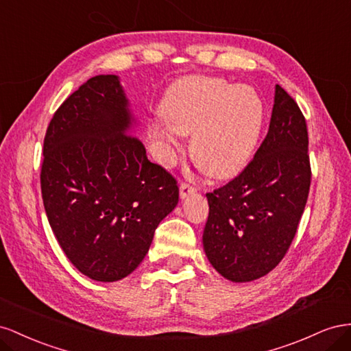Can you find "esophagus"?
I'll return each mask as SVG.
<instances>
[{
  "mask_svg": "<svg viewBox=\"0 0 351 351\" xmlns=\"http://www.w3.org/2000/svg\"><path fill=\"white\" fill-rule=\"evenodd\" d=\"M195 191H197V188L191 184H188V182H181V186H179V194H181L182 198L188 197L189 194H193Z\"/></svg>",
  "mask_w": 351,
  "mask_h": 351,
  "instance_id": "1",
  "label": "esophagus"
}]
</instances>
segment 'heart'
Masks as SVG:
<instances>
[{"instance_id":"heart-1","label":"heart","mask_w":351,"mask_h":351,"mask_svg":"<svg viewBox=\"0 0 351 351\" xmlns=\"http://www.w3.org/2000/svg\"><path fill=\"white\" fill-rule=\"evenodd\" d=\"M167 123L149 128L162 163L179 153V134H193L195 162L208 175L232 176L253 156L263 125V103L256 89L229 85L217 77L191 76L178 81L162 103Z\"/></svg>"}]
</instances>
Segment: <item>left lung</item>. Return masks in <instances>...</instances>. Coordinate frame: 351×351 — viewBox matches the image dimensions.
<instances>
[{
  "instance_id": "obj_1",
  "label": "left lung",
  "mask_w": 351,
  "mask_h": 351,
  "mask_svg": "<svg viewBox=\"0 0 351 351\" xmlns=\"http://www.w3.org/2000/svg\"><path fill=\"white\" fill-rule=\"evenodd\" d=\"M306 119L276 85L269 131L244 170L207 193L208 262L234 282L254 281L287 254L307 203L312 169Z\"/></svg>"
}]
</instances>
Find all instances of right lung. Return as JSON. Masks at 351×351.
<instances>
[{
    "label": "right lung",
    "mask_w": 351,
    "mask_h": 351,
    "mask_svg": "<svg viewBox=\"0 0 351 351\" xmlns=\"http://www.w3.org/2000/svg\"><path fill=\"white\" fill-rule=\"evenodd\" d=\"M132 122L119 77L98 75L57 108L44 138L49 226L72 265L94 281L132 274L178 204L176 179L147 158Z\"/></svg>",
    "instance_id": "add662e5"
}]
</instances>
